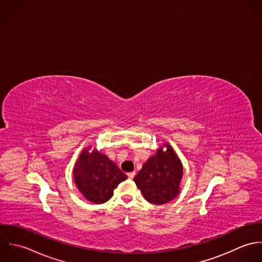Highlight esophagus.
<instances>
[{
    "mask_svg": "<svg viewBox=\"0 0 262 262\" xmlns=\"http://www.w3.org/2000/svg\"><path fill=\"white\" fill-rule=\"evenodd\" d=\"M135 175H136V172H129V173H127V176H128L129 179H133V178L135 177Z\"/></svg>",
    "mask_w": 262,
    "mask_h": 262,
    "instance_id": "esophagus-1",
    "label": "esophagus"
}]
</instances>
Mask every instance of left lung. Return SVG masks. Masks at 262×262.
<instances>
[{"label":"left lung","mask_w":262,"mask_h":262,"mask_svg":"<svg viewBox=\"0 0 262 262\" xmlns=\"http://www.w3.org/2000/svg\"><path fill=\"white\" fill-rule=\"evenodd\" d=\"M182 174L181 161L169 144H164L143 165L134 181L149 203L164 205L178 195Z\"/></svg>","instance_id":"left-lung-1"}]
</instances>
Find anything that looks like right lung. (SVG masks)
Returning a JSON list of instances; mask_svg holds the SVG:
<instances>
[{
	"label": "right lung",
	"mask_w": 262,
	"mask_h": 262,
	"mask_svg": "<svg viewBox=\"0 0 262 262\" xmlns=\"http://www.w3.org/2000/svg\"><path fill=\"white\" fill-rule=\"evenodd\" d=\"M91 147L85 148L74 167V180L86 200L103 204L113 195V190L127 176L106 155Z\"/></svg>",
	"instance_id": "right-lung-1"
}]
</instances>
